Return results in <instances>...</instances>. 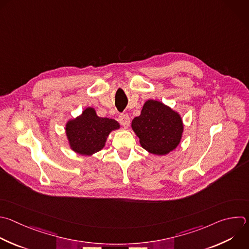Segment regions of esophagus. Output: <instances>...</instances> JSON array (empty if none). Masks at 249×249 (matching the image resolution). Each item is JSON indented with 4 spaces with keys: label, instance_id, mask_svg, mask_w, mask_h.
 Here are the masks:
<instances>
[{
    "label": "esophagus",
    "instance_id": "esophagus-1",
    "mask_svg": "<svg viewBox=\"0 0 249 249\" xmlns=\"http://www.w3.org/2000/svg\"><path fill=\"white\" fill-rule=\"evenodd\" d=\"M118 121L124 127H128L130 125V117L128 114H120L118 117Z\"/></svg>",
    "mask_w": 249,
    "mask_h": 249
}]
</instances>
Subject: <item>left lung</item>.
<instances>
[{
    "instance_id": "left-lung-1",
    "label": "left lung",
    "mask_w": 249,
    "mask_h": 249,
    "mask_svg": "<svg viewBox=\"0 0 249 249\" xmlns=\"http://www.w3.org/2000/svg\"><path fill=\"white\" fill-rule=\"evenodd\" d=\"M141 145L151 153L162 155L179 144L183 123L180 115L160 102L147 101L141 115L132 121Z\"/></svg>"
}]
</instances>
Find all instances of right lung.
<instances>
[{
	"label": "right lung",
	"instance_id": "1",
	"mask_svg": "<svg viewBox=\"0 0 249 249\" xmlns=\"http://www.w3.org/2000/svg\"><path fill=\"white\" fill-rule=\"evenodd\" d=\"M119 128L114 119L102 118L92 107L86 108L82 115L66 124V135L71 148L83 155H91L101 150L108 134Z\"/></svg>",
	"mask_w": 249,
	"mask_h": 249
}]
</instances>
